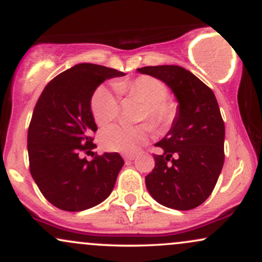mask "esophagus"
<instances>
[{
  "label": "esophagus",
  "instance_id": "esophagus-1",
  "mask_svg": "<svg viewBox=\"0 0 262 262\" xmlns=\"http://www.w3.org/2000/svg\"><path fill=\"white\" fill-rule=\"evenodd\" d=\"M123 158H124L125 161H132V160H134V159H135V155L134 154H127V155L123 156Z\"/></svg>",
  "mask_w": 262,
  "mask_h": 262
}]
</instances>
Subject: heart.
Returning a JSON list of instances; mask_svg holds the SVG:
<instances>
[{
	"label": "heart",
	"mask_w": 262,
	"mask_h": 262,
	"mask_svg": "<svg viewBox=\"0 0 262 262\" xmlns=\"http://www.w3.org/2000/svg\"><path fill=\"white\" fill-rule=\"evenodd\" d=\"M116 89L127 97L145 101L139 118L148 121L155 129H165L175 121L177 103L169 97L167 85L150 75H141L133 80L118 81ZM93 119L101 127L116 121L121 113V104L116 92L110 87L98 86L91 97ZM149 135L146 124H117L108 127L101 133V143L110 151L132 154L145 143Z\"/></svg>",
	"instance_id": "b5f03b06"
}]
</instances>
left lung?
<instances>
[{
    "label": "left lung",
    "instance_id": "8db88e82",
    "mask_svg": "<svg viewBox=\"0 0 262 262\" xmlns=\"http://www.w3.org/2000/svg\"><path fill=\"white\" fill-rule=\"evenodd\" d=\"M164 81L175 93L179 112L169 133L155 146V167L145 177L156 202L188 210L212 193L224 164V122L214 93L188 70L176 65L138 69Z\"/></svg>",
    "mask_w": 262,
    "mask_h": 262
}]
</instances>
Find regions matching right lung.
<instances>
[{"label":"right lung","mask_w":262,"mask_h":262,"mask_svg":"<svg viewBox=\"0 0 262 262\" xmlns=\"http://www.w3.org/2000/svg\"><path fill=\"white\" fill-rule=\"evenodd\" d=\"M116 69L96 64L75 65L45 86L28 128L31 175L53 206L80 212L103 202L114 187L124 160L118 152H91L97 130L91 97L104 80L124 76Z\"/></svg>","instance_id":"add662e5"}]
</instances>
